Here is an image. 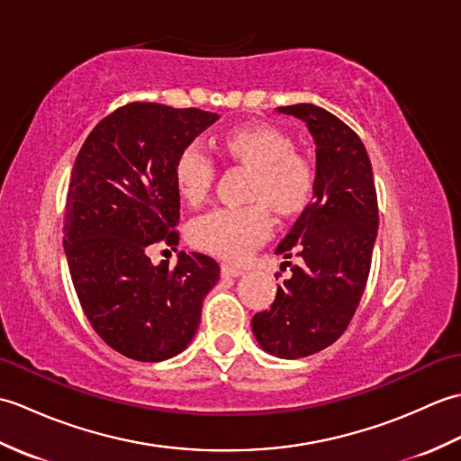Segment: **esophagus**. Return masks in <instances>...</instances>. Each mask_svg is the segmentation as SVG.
<instances>
[{"mask_svg":"<svg viewBox=\"0 0 461 461\" xmlns=\"http://www.w3.org/2000/svg\"><path fill=\"white\" fill-rule=\"evenodd\" d=\"M241 273H243V269L238 267V266H231V263H223V266H221V276L223 277H240Z\"/></svg>","mask_w":461,"mask_h":461,"instance_id":"esophagus-1","label":"esophagus"}]
</instances>
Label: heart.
<instances>
[{"label": "heart", "instance_id": "obj_1", "mask_svg": "<svg viewBox=\"0 0 461 461\" xmlns=\"http://www.w3.org/2000/svg\"><path fill=\"white\" fill-rule=\"evenodd\" d=\"M223 149L233 160L256 170L253 198H263L281 215L305 208L315 188V172L307 158L295 154V142L276 126L256 124L223 136ZM215 166L198 142H192L174 162V184L180 198L200 203L210 192ZM273 228L266 203L215 208L190 223V241L198 249L225 259H243L266 240Z\"/></svg>", "mask_w": 461, "mask_h": 461}]
</instances>
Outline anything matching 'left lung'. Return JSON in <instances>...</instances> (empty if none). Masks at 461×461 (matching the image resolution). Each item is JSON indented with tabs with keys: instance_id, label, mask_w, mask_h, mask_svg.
Segmentation results:
<instances>
[{
	"instance_id": "obj_1",
	"label": "left lung",
	"mask_w": 461,
	"mask_h": 461,
	"mask_svg": "<svg viewBox=\"0 0 461 461\" xmlns=\"http://www.w3.org/2000/svg\"><path fill=\"white\" fill-rule=\"evenodd\" d=\"M303 121L315 142L312 202L276 248L301 258L277 285L269 311L251 319L259 347L279 358H301L332 345L355 315L366 287L378 233L370 158L358 134L317 104L279 106Z\"/></svg>"
}]
</instances>
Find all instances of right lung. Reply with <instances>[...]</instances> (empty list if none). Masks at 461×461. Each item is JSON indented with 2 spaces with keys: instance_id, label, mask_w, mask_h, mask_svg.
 <instances>
[{
  "instance_id": "add662e5",
  "label": "right lung",
  "mask_w": 461,
  "mask_h": 461,
  "mask_svg": "<svg viewBox=\"0 0 461 461\" xmlns=\"http://www.w3.org/2000/svg\"><path fill=\"white\" fill-rule=\"evenodd\" d=\"M220 114L132 103L86 136L71 172L63 248L86 319L121 355L160 362L188 348L220 266L178 253L154 266L158 241L178 246L174 162Z\"/></svg>"
}]
</instances>
